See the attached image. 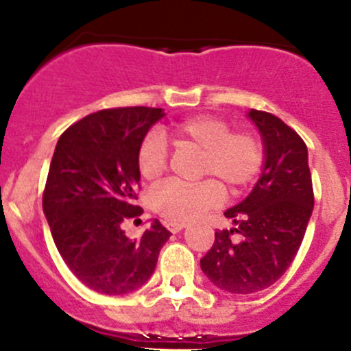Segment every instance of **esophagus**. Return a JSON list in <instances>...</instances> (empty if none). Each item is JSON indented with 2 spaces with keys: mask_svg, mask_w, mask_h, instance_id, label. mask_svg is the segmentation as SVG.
Returning a JSON list of instances; mask_svg holds the SVG:
<instances>
[{
  "mask_svg": "<svg viewBox=\"0 0 351 351\" xmlns=\"http://www.w3.org/2000/svg\"><path fill=\"white\" fill-rule=\"evenodd\" d=\"M165 226L169 232H180L185 228V224H178V222H165Z\"/></svg>",
  "mask_w": 351,
  "mask_h": 351,
  "instance_id": "esophagus-1",
  "label": "esophagus"
}]
</instances>
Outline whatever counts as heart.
Instances as JSON below:
<instances>
[{
    "instance_id": "obj_1",
    "label": "heart",
    "mask_w": 351,
    "mask_h": 351,
    "mask_svg": "<svg viewBox=\"0 0 351 351\" xmlns=\"http://www.w3.org/2000/svg\"><path fill=\"white\" fill-rule=\"evenodd\" d=\"M178 147L200 154L198 175L210 176L195 185L169 182L153 193L154 210L168 222L200 217L224 200L222 183L238 192L254 180L263 165V143L251 130H231L228 120L215 115H197L178 122L171 130ZM168 146L159 134L151 132L137 149V166L147 182H158L168 168ZM217 179V182L215 180Z\"/></svg>"
}]
</instances>
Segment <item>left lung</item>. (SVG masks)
<instances>
[{
  "mask_svg": "<svg viewBox=\"0 0 351 351\" xmlns=\"http://www.w3.org/2000/svg\"><path fill=\"white\" fill-rule=\"evenodd\" d=\"M263 139L260 180L241 204L224 212L234 229L215 231L200 268L231 293H253L274 285L295 258L314 207L307 146L299 134L261 110L247 113ZM242 234L239 242L232 234Z\"/></svg>",
  "mask_w": 351,
  "mask_h": 351,
  "instance_id": "1",
  "label": "left lung"
}]
</instances>
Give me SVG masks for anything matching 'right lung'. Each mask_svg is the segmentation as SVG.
Segmentation results:
<instances>
[{"mask_svg":"<svg viewBox=\"0 0 351 351\" xmlns=\"http://www.w3.org/2000/svg\"><path fill=\"white\" fill-rule=\"evenodd\" d=\"M161 117L162 108L151 107L100 110L58 141L42 207L64 263L95 292L122 295L146 284L171 236L159 221L139 239L122 229L143 214L137 149Z\"/></svg>","mask_w":351,"mask_h":351,"instance_id":"right-lung-1","label":"right lung"}]
</instances>
